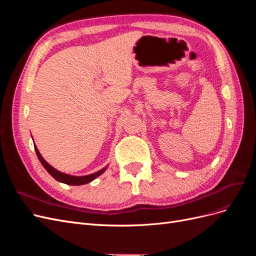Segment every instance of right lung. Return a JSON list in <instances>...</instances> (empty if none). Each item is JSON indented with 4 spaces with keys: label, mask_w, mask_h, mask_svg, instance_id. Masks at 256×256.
I'll return each mask as SVG.
<instances>
[{
    "label": "right lung",
    "mask_w": 256,
    "mask_h": 256,
    "mask_svg": "<svg viewBox=\"0 0 256 256\" xmlns=\"http://www.w3.org/2000/svg\"><path fill=\"white\" fill-rule=\"evenodd\" d=\"M34 147H35V152H36V154L38 159H40V164H42V166L47 170V172L54 178V180H56L58 182H63V184H70V186H81V184H88L90 182H92L95 180V178H97L98 176L102 175L106 170L108 168V166H104V168L99 170L98 172L96 173H92V174H90V175H84V176H74V175H69V174H65L63 172L58 171V170L54 168L52 166H50L47 161H46L44 159V157L40 154V150H38L37 146L34 144Z\"/></svg>",
    "instance_id": "add662e5"
}]
</instances>
